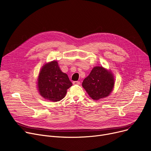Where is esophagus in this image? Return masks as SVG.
<instances>
[{
    "instance_id": "esophagus-1",
    "label": "esophagus",
    "mask_w": 151,
    "mask_h": 151,
    "mask_svg": "<svg viewBox=\"0 0 151 151\" xmlns=\"http://www.w3.org/2000/svg\"><path fill=\"white\" fill-rule=\"evenodd\" d=\"M81 82L79 81H74L73 82V84L74 85H80Z\"/></svg>"
}]
</instances>
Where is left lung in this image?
Returning a JSON list of instances; mask_svg holds the SVG:
<instances>
[{"label":"left lung","instance_id":"obj_1","mask_svg":"<svg viewBox=\"0 0 151 151\" xmlns=\"http://www.w3.org/2000/svg\"><path fill=\"white\" fill-rule=\"evenodd\" d=\"M82 87L93 100L106 98L114 87L113 74L102 66L94 67L83 80Z\"/></svg>","mask_w":151,"mask_h":151}]
</instances>
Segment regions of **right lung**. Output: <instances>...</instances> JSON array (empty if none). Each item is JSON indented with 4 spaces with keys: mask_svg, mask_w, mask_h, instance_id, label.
I'll return each instance as SVG.
<instances>
[{
    "mask_svg": "<svg viewBox=\"0 0 151 151\" xmlns=\"http://www.w3.org/2000/svg\"><path fill=\"white\" fill-rule=\"evenodd\" d=\"M72 85L68 75L61 70L57 61L46 63L42 68L38 76L37 88L44 99L59 101L65 97L67 90Z\"/></svg>",
    "mask_w": 151,
    "mask_h": 151,
    "instance_id": "add662e5",
    "label": "right lung"
}]
</instances>
